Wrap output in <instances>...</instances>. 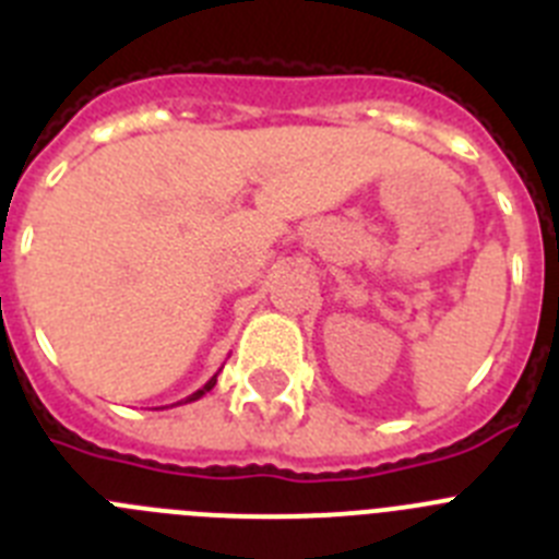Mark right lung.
Instances as JSON below:
<instances>
[{
    "mask_svg": "<svg viewBox=\"0 0 559 559\" xmlns=\"http://www.w3.org/2000/svg\"><path fill=\"white\" fill-rule=\"evenodd\" d=\"M215 383H218V374H212V378H210V380H206V383H204V386H201V389H199V392H192V394H190V397H187V400H181V403H192V400H201V397H204V394H206V392H210V389H212V386H215Z\"/></svg>",
    "mask_w": 559,
    "mask_h": 559,
    "instance_id": "obj_1",
    "label": "right lung"
}]
</instances>
